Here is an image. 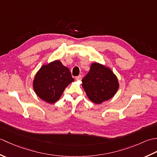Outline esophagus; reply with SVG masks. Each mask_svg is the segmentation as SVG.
Here are the masks:
<instances>
[{
	"label": "esophagus",
	"mask_w": 157,
	"mask_h": 157,
	"mask_svg": "<svg viewBox=\"0 0 157 157\" xmlns=\"http://www.w3.org/2000/svg\"><path fill=\"white\" fill-rule=\"evenodd\" d=\"M75 79L77 81H81L82 80V76L81 75H79L78 77H76Z\"/></svg>",
	"instance_id": "obj_1"
}]
</instances>
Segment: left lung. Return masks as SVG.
Instances as JSON below:
<instances>
[{
  "instance_id": "1",
  "label": "left lung",
  "mask_w": 157,
  "mask_h": 157,
  "mask_svg": "<svg viewBox=\"0 0 157 157\" xmlns=\"http://www.w3.org/2000/svg\"><path fill=\"white\" fill-rule=\"evenodd\" d=\"M82 82L88 98L95 104L111 99L119 86L117 78L111 69L98 63H92Z\"/></svg>"
}]
</instances>
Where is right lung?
Masks as SVG:
<instances>
[{"mask_svg":"<svg viewBox=\"0 0 157 157\" xmlns=\"http://www.w3.org/2000/svg\"><path fill=\"white\" fill-rule=\"evenodd\" d=\"M74 81L69 69L59 60L41 67L33 81V88L38 97L52 104L61 97L65 88Z\"/></svg>","mask_w":157,"mask_h":157,"instance_id":"add662e5","label":"right lung"}]
</instances>
